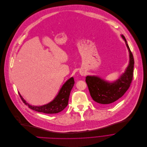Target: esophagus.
Wrapping results in <instances>:
<instances>
[{
    "label": "esophagus",
    "instance_id": "1",
    "mask_svg": "<svg viewBox=\"0 0 147 147\" xmlns=\"http://www.w3.org/2000/svg\"><path fill=\"white\" fill-rule=\"evenodd\" d=\"M80 75H85V73L84 72H80Z\"/></svg>",
    "mask_w": 147,
    "mask_h": 147
}]
</instances>
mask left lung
I'll list each match as a JSON object with an SVG mask.
<instances>
[{
  "label": "left lung",
  "instance_id": "8db88e82",
  "mask_svg": "<svg viewBox=\"0 0 147 147\" xmlns=\"http://www.w3.org/2000/svg\"><path fill=\"white\" fill-rule=\"evenodd\" d=\"M121 36L125 41L129 50L130 62L125 72L116 81L112 83L95 76L86 77V82L93 100L98 105H108L121 98L130 86L133 77L134 58L125 37Z\"/></svg>",
  "mask_w": 147,
  "mask_h": 147
}]
</instances>
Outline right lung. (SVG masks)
Masks as SVG:
<instances>
[{
	"label": "right lung",
	"mask_w": 147,
	"mask_h": 147,
	"mask_svg": "<svg viewBox=\"0 0 147 147\" xmlns=\"http://www.w3.org/2000/svg\"><path fill=\"white\" fill-rule=\"evenodd\" d=\"M74 84V78L72 77L63 84L59 93L52 101L47 104L39 107L32 106L29 104L25 100H24L20 93L19 94L23 102L26 105H28L29 108L35 111L45 113H57L64 110L68 105L70 93Z\"/></svg>",
	"instance_id": "right-lung-1"
}]
</instances>
